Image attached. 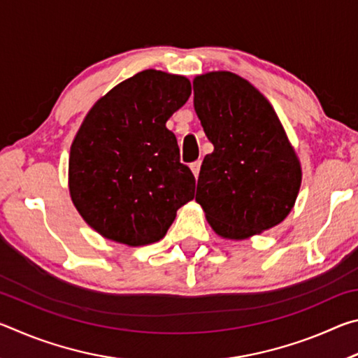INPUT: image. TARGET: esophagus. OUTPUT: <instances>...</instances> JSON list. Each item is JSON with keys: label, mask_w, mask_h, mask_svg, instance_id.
Segmentation results:
<instances>
[{"label": "esophagus", "mask_w": 358, "mask_h": 358, "mask_svg": "<svg viewBox=\"0 0 358 358\" xmlns=\"http://www.w3.org/2000/svg\"><path fill=\"white\" fill-rule=\"evenodd\" d=\"M201 166H202V161L199 159V161H194L192 164H191V171H192V173H194V177H199V172H201Z\"/></svg>", "instance_id": "1"}]
</instances>
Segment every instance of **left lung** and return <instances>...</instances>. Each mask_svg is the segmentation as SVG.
Masks as SVG:
<instances>
[{"instance_id": "1", "label": "left lung", "mask_w": 358, "mask_h": 358, "mask_svg": "<svg viewBox=\"0 0 358 358\" xmlns=\"http://www.w3.org/2000/svg\"><path fill=\"white\" fill-rule=\"evenodd\" d=\"M194 108L213 153L203 157L196 201L217 235L243 240L292 210L301 167L264 94L227 71L197 76Z\"/></svg>"}]
</instances>
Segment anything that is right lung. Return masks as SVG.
Instances as JSON below:
<instances>
[{
  "instance_id": "obj_1",
  "label": "right lung",
  "mask_w": 358,
  "mask_h": 358,
  "mask_svg": "<svg viewBox=\"0 0 358 358\" xmlns=\"http://www.w3.org/2000/svg\"><path fill=\"white\" fill-rule=\"evenodd\" d=\"M191 96L183 76L147 69L96 102L72 142L69 192L96 232L128 246L159 241L194 199L167 120Z\"/></svg>"
}]
</instances>
